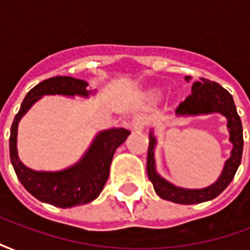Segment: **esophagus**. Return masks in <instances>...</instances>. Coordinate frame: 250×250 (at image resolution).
I'll list each match as a JSON object with an SVG mask.
<instances>
[{"label":"esophagus","instance_id":"esophagus-1","mask_svg":"<svg viewBox=\"0 0 250 250\" xmlns=\"http://www.w3.org/2000/svg\"><path fill=\"white\" fill-rule=\"evenodd\" d=\"M147 125V118L146 115L139 114L136 115L134 120H132V130L134 131H141L145 128V125Z\"/></svg>","mask_w":250,"mask_h":250}]
</instances>
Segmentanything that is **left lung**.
<instances>
[{
    "instance_id": "8db88e82",
    "label": "left lung",
    "mask_w": 250,
    "mask_h": 250,
    "mask_svg": "<svg viewBox=\"0 0 250 250\" xmlns=\"http://www.w3.org/2000/svg\"><path fill=\"white\" fill-rule=\"evenodd\" d=\"M190 77H186L188 82ZM178 115H199V114H213L220 112L225 115L228 119V128L230 132V142L233 143L230 158L226 161L225 167L217 182L209 188L190 190V188H181L168 184L167 181L161 178L155 171V161H154V146L155 138L150 134V143H148V152H147V175L148 179L154 185L155 193L161 198L166 201H171L175 204L193 205L201 204L205 201L215 198L220 195L231 179L234 178L237 168L241 163L242 148H244V138H242V125L241 119L237 114V108L233 102V96L221 87L218 83L210 82L208 79L201 77V82H195L191 87V93L185 102L179 104L175 111Z\"/></svg>"
}]
</instances>
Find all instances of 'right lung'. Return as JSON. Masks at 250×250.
I'll return each instance as SVG.
<instances>
[{"label": "right lung", "instance_id": "1", "mask_svg": "<svg viewBox=\"0 0 250 250\" xmlns=\"http://www.w3.org/2000/svg\"><path fill=\"white\" fill-rule=\"evenodd\" d=\"M87 83L69 76H56L39 83L26 93L10 128V161L20 182L33 197L57 208H72L91 202L102 193L109 175L115 150L127 139L130 131L111 128L100 132L75 166L62 171H35L24 166L17 155V127L20 119L42 95L88 96Z\"/></svg>", "mask_w": 250, "mask_h": 250}]
</instances>
